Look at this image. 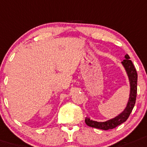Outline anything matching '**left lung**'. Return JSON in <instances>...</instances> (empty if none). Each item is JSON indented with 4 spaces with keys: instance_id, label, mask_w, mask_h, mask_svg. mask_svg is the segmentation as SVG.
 Returning <instances> with one entry per match:
<instances>
[{
    "instance_id": "obj_1",
    "label": "left lung",
    "mask_w": 147,
    "mask_h": 147,
    "mask_svg": "<svg viewBox=\"0 0 147 147\" xmlns=\"http://www.w3.org/2000/svg\"><path fill=\"white\" fill-rule=\"evenodd\" d=\"M125 59L123 60L122 62L123 65L125 67L128 76L130 81L131 86V92L130 97L128 104H127L125 109L119 115L116 117L112 119H110L106 122H96L92 121L90 118H86L85 119V123L88 126L92 127V128H96V129H103V130H108V129H112L118 126L119 125L123 123L127 120L129 118L130 113L132 111L133 108H134L135 102H136L137 97V84H138V73L137 71L133 65L131 60H130V57L128 55L125 56Z\"/></svg>"
}]
</instances>
